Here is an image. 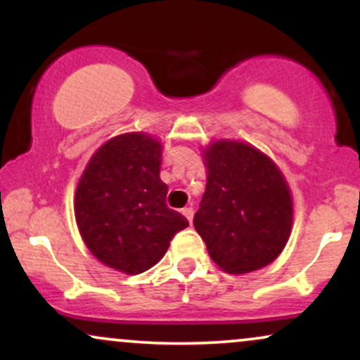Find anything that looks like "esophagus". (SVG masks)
Returning a JSON list of instances; mask_svg holds the SVG:
<instances>
[{
  "label": "esophagus",
  "mask_w": 360,
  "mask_h": 360,
  "mask_svg": "<svg viewBox=\"0 0 360 360\" xmlns=\"http://www.w3.org/2000/svg\"><path fill=\"white\" fill-rule=\"evenodd\" d=\"M183 214H184L186 218H188L189 223H191V221H193V214H194V210L191 208V206H189V208H184V210H183Z\"/></svg>",
  "instance_id": "1"
}]
</instances>
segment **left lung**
I'll list each match as a JSON object with an SVG mask.
<instances>
[{"label": "left lung", "mask_w": 360, "mask_h": 360, "mask_svg": "<svg viewBox=\"0 0 360 360\" xmlns=\"http://www.w3.org/2000/svg\"><path fill=\"white\" fill-rule=\"evenodd\" d=\"M208 181L194 229L225 272L245 274L283 252L292 225V200L279 167L237 140L205 148Z\"/></svg>", "instance_id": "8db88e82"}]
</instances>
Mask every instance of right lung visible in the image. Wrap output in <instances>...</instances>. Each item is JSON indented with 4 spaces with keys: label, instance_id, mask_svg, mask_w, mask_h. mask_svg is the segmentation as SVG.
<instances>
[{
    "label": "right lung",
    "instance_id": "1",
    "mask_svg": "<svg viewBox=\"0 0 360 360\" xmlns=\"http://www.w3.org/2000/svg\"><path fill=\"white\" fill-rule=\"evenodd\" d=\"M160 157L157 139L123 134L98 148L82 172L74 201L77 229L91 254L111 269L125 274L150 269L172 237L189 225L167 208Z\"/></svg>",
    "mask_w": 360,
    "mask_h": 360
}]
</instances>
